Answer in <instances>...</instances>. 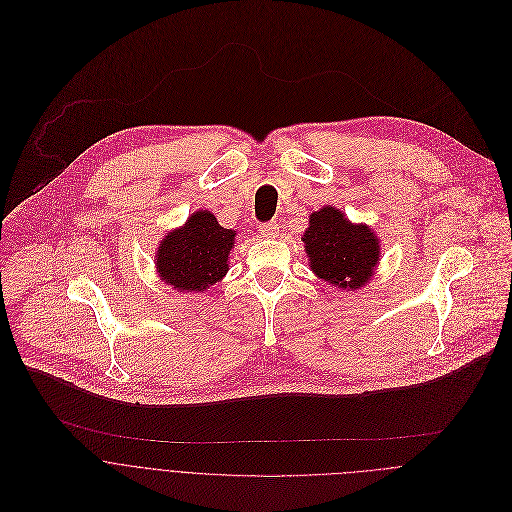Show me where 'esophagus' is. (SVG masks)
<instances>
[{
    "instance_id": "34e87169",
    "label": "esophagus",
    "mask_w": 512,
    "mask_h": 512,
    "mask_svg": "<svg viewBox=\"0 0 512 512\" xmlns=\"http://www.w3.org/2000/svg\"><path fill=\"white\" fill-rule=\"evenodd\" d=\"M278 232H280V224H278L276 220H270V222L260 224V236H262V238H276Z\"/></svg>"
}]
</instances>
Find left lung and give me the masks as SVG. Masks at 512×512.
Returning <instances> with one entry per match:
<instances>
[{"mask_svg": "<svg viewBox=\"0 0 512 512\" xmlns=\"http://www.w3.org/2000/svg\"><path fill=\"white\" fill-rule=\"evenodd\" d=\"M302 242L311 268L323 280L341 288H359L371 278L379 260V242L367 226H353L335 208H323L311 218Z\"/></svg>", "mask_w": 512, "mask_h": 512, "instance_id": "1", "label": "left lung"}]
</instances>
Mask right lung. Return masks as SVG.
Wrapping results in <instances>:
<instances>
[{"label": "right lung", "instance_id": "add662e5", "mask_svg": "<svg viewBox=\"0 0 512 512\" xmlns=\"http://www.w3.org/2000/svg\"><path fill=\"white\" fill-rule=\"evenodd\" d=\"M236 232L226 230L210 212H195L181 230L165 236L157 254L159 274L181 292H199L228 270Z\"/></svg>", "mask_w": 512, "mask_h": 512}]
</instances>
